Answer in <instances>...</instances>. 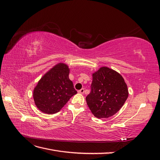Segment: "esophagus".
<instances>
[{
	"label": "esophagus",
	"mask_w": 160,
	"mask_h": 160,
	"mask_svg": "<svg viewBox=\"0 0 160 160\" xmlns=\"http://www.w3.org/2000/svg\"><path fill=\"white\" fill-rule=\"evenodd\" d=\"M84 92H85V89H84L83 88H82L81 89H80V90L78 91V93H81V94H83Z\"/></svg>",
	"instance_id": "obj_1"
}]
</instances>
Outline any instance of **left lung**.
<instances>
[{"label": "left lung", "instance_id": "left-lung-1", "mask_svg": "<svg viewBox=\"0 0 160 160\" xmlns=\"http://www.w3.org/2000/svg\"><path fill=\"white\" fill-rule=\"evenodd\" d=\"M92 77L91 91L86 97L87 104L97 118H110L127 100V84L119 72L107 67H100Z\"/></svg>", "mask_w": 160, "mask_h": 160}]
</instances>
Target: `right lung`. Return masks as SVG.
I'll use <instances>...</instances> for the list:
<instances>
[{
	"label": "right lung",
	"mask_w": 160,
	"mask_h": 160,
	"mask_svg": "<svg viewBox=\"0 0 160 160\" xmlns=\"http://www.w3.org/2000/svg\"><path fill=\"white\" fill-rule=\"evenodd\" d=\"M69 72L68 65L59 62L38 81L32 96L37 108L42 113L59 112L71 97L77 94L73 83L69 78Z\"/></svg>",
	"instance_id": "right-lung-1"
}]
</instances>
